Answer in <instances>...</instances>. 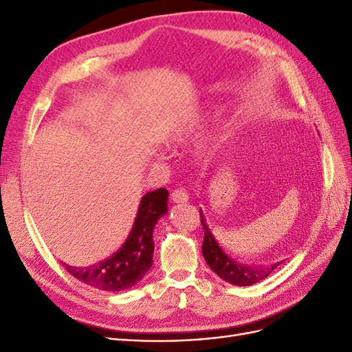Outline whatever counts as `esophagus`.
<instances>
[{
    "label": "esophagus",
    "mask_w": 352,
    "mask_h": 352,
    "mask_svg": "<svg viewBox=\"0 0 352 352\" xmlns=\"http://www.w3.org/2000/svg\"><path fill=\"white\" fill-rule=\"evenodd\" d=\"M172 199L176 204H185V202L189 201V194L185 189H175L172 192Z\"/></svg>",
    "instance_id": "34e87169"
}]
</instances>
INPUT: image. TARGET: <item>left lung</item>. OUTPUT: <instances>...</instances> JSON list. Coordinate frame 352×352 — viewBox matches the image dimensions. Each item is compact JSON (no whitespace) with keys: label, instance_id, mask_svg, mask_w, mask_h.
<instances>
[{"label":"left lung","instance_id":"obj_1","mask_svg":"<svg viewBox=\"0 0 352 352\" xmlns=\"http://www.w3.org/2000/svg\"><path fill=\"white\" fill-rule=\"evenodd\" d=\"M201 225L204 228L202 255L217 276L236 286H250L258 283L282 267L285 258L279 254L245 255L229 247L221 229L212 230L199 208Z\"/></svg>","mask_w":352,"mask_h":352}]
</instances>
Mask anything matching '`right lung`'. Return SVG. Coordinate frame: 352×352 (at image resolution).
<instances>
[{"instance_id": "obj_1", "label": "right lung", "mask_w": 352, "mask_h": 352, "mask_svg": "<svg viewBox=\"0 0 352 352\" xmlns=\"http://www.w3.org/2000/svg\"><path fill=\"white\" fill-rule=\"evenodd\" d=\"M167 189L146 192L138 207L131 232L122 243L104 257L85 264L63 263L65 269L89 286L101 291L119 292L142 280L153 265V232L157 221L167 212Z\"/></svg>"}]
</instances>
